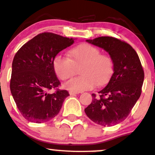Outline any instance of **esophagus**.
Wrapping results in <instances>:
<instances>
[{
	"label": "esophagus",
	"mask_w": 155,
	"mask_h": 155,
	"mask_svg": "<svg viewBox=\"0 0 155 155\" xmlns=\"http://www.w3.org/2000/svg\"><path fill=\"white\" fill-rule=\"evenodd\" d=\"M79 92H72V91H70L69 92V94H70L71 95H75L76 94H78Z\"/></svg>",
	"instance_id": "obj_1"
}]
</instances>
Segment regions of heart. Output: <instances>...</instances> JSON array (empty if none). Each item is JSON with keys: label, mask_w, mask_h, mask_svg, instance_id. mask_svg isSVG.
Masks as SVG:
<instances>
[{"label": "heart", "mask_w": 155, "mask_h": 155, "mask_svg": "<svg viewBox=\"0 0 155 155\" xmlns=\"http://www.w3.org/2000/svg\"><path fill=\"white\" fill-rule=\"evenodd\" d=\"M56 75L61 80H67L76 74L80 68V77L74 78L64 84L70 91L79 92L91 90L96 84H104L110 79L114 71V62L109 55L101 54L98 48L84 43L69 51V58L57 55L53 60Z\"/></svg>", "instance_id": "b5f03b06"}]
</instances>
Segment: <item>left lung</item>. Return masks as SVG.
I'll return each instance as SVG.
<instances>
[{"mask_svg":"<svg viewBox=\"0 0 155 155\" xmlns=\"http://www.w3.org/2000/svg\"><path fill=\"white\" fill-rule=\"evenodd\" d=\"M108 52L114 73L98 96L84 109L87 116L102 126H112L125 120L141 94L144 72L135 49L124 41L111 36L87 40Z\"/></svg>","mask_w":155,"mask_h":155,"instance_id":"1","label":"left lung"}]
</instances>
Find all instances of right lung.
Listing matches in <instances>:
<instances>
[{
    "label": "right lung",
    "instance_id": "add662e5",
    "mask_svg": "<svg viewBox=\"0 0 155 155\" xmlns=\"http://www.w3.org/2000/svg\"><path fill=\"white\" fill-rule=\"evenodd\" d=\"M74 42L73 38L45 32L28 41L16 53L10 90L19 111L29 122L42 123L53 119L69 95L67 90L58 89L60 81L53 60ZM51 89L55 90L53 94Z\"/></svg>",
    "mask_w": 155,
    "mask_h": 155
}]
</instances>
